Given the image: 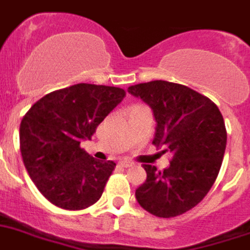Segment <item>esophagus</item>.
<instances>
[{"label":"esophagus","instance_id":"esophagus-1","mask_svg":"<svg viewBox=\"0 0 250 250\" xmlns=\"http://www.w3.org/2000/svg\"><path fill=\"white\" fill-rule=\"evenodd\" d=\"M119 164H120V167H134V165H135L134 163H132V161H130V160H121Z\"/></svg>","mask_w":250,"mask_h":250}]
</instances>
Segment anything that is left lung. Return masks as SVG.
I'll list each match as a JSON object with an SVG mask.
<instances>
[{"label": "left lung", "instance_id": "obj_1", "mask_svg": "<svg viewBox=\"0 0 250 250\" xmlns=\"http://www.w3.org/2000/svg\"><path fill=\"white\" fill-rule=\"evenodd\" d=\"M127 91L151 107L156 121L152 144L170 152L169 167L144 164L146 180L135 191L152 215L173 218L199 204L219 174L227 130L218 106L188 86L155 80Z\"/></svg>", "mask_w": 250, "mask_h": 250}]
</instances>
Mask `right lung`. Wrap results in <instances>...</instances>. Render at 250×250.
I'll list each match as a JSON object with an SVG mask.
<instances>
[{
  "label": "right lung",
  "mask_w": 250,
  "mask_h": 250,
  "mask_svg": "<svg viewBox=\"0 0 250 250\" xmlns=\"http://www.w3.org/2000/svg\"><path fill=\"white\" fill-rule=\"evenodd\" d=\"M125 95L114 86L76 83L45 95L22 118V160L48 202L81 210L100 199L116 164L96 160L80 143L91 139Z\"/></svg>",
  "instance_id": "1"
}]
</instances>
